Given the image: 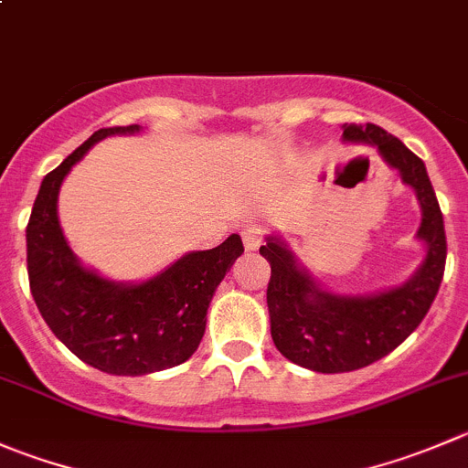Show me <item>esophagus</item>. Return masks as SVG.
Returning a JSON list of instances; mask_svg holds the SVG:
<instances>
[{
	"label": "esophagus",
	"mask_w": 468,
	"mask_h": 468,
	"mask_svg": "<svg viewBox=\"0 0 468 468\" xmlns=\"http://www.w3.org/2000/svg\"><path fill=\"white\" fill-rule=\"evenodd\" d=\"M262 229L261 226H249V229L242 230V242H244V249L247 251H256L258 247L262 244Z\"/></svg>",
	"instance_id": "obj_1"
}]
</instances>
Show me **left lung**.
I'll list each match as a JSON object with an SVG mask.
<instances>
[{
    "label": "left lung",
    "mask_w": 468,
    "mask_h": 468,
    "mask_svg": "<svg viewBox=\"0 0 468 468\" xmlns=\"http://www.w3.org/2000/svg\"><path fill=\"white\" fill-rule=\"evenodd\" d=\"M343 137L378 146L384 160L416 189L423 210L419 238L428 244V256L400 288L370 297H340L317 288L283 244L267 239L261 253L271 265L267 283L271 340L285 359L315 373H349L393 352L430 311L446 267L441 207L423 160L373 123L343 125Z\"/></svg>",
    "instance_id": "1"
}]
</instances>
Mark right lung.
<instances>
[{
  "label": "right lung",
  "instance_id": "1",
  "mask_svg": "<svg viewBox=\"0 0 468 468\" xmlns=\"http://www.w3.org/2000/svg\"><path fill=\"white\" fill-rule=\"evenodd\" d=\"M134 133L139 125L90 134L45 176L27 224V271L40 315L77 359L112 375H148L185 364L201 343L217 285L244 253L239 235H230L139 285L112 283L77 262L58 226V187L95 142Z\"/></svg>",
  "mask_w": 468,
  "mask_h": 468
}]
</instances>
